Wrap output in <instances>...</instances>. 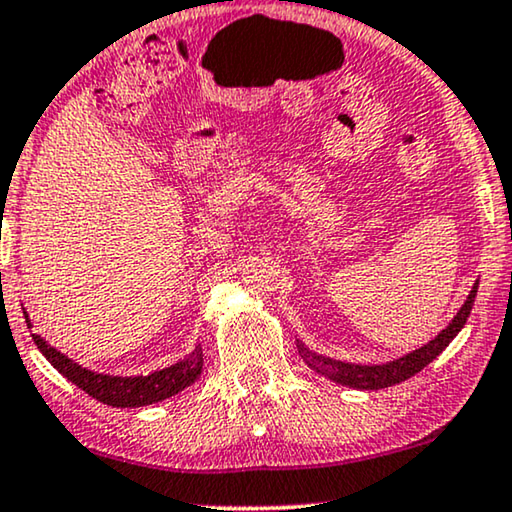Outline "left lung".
<instances>
[{
  "instance_id": "obj_1",
  "label": "left lung",
  "mask_w": 512,
  "mask_h": 512,
  "mask_svg": "<svg viewBox=\"0 0 512 512\" xmlns=\"http://www.w3.org/2000/svg\"><path fill=\"white\" fill-rule=\"evenodd\" d=\"M475 295H478V281H475L473 290H470V295L466 297V302L461 304V309L456 311L452 323H449L442 332H438V337L431 339V342L424 344L417 351L405 353L403 358L391 360V363H381V365L344 363V360L320 356V353L311 351L309 346H304L299 339H297V351H299V356H302L304 363L311 367V370H316L320 377L335 381V384L360 388V391H379V388L395 386V384H400V381L410 379L417 372L424 370L428 363H433V360L447 349L449 342H452V339L461 332V327L466 325L470 309H473Z\"/></svg>"
}]
</instances>
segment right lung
<instances>
[{"mask_svg":"<svg viewBox=\"0 0 512 512\" xmlns=\"http://www.w3.org/2000/svg\"><path fill=\"white\" fill-rule=\"evenodd\" d=\"M25 313V323L30 327V318ZM37 349L44 353V358L63 374L65 379H70L72 384H77L81 391H86L91 398L100 400V403L112 405V407H145L152 403H161V400L170 398V395L180 393L182 388L192 386L196 379L201 377L203 370V351L201 346L189 353L187 358H182L180 363L163 367L147 377H114V374H100L88 370L74 363L72 358H67L65 353L53 349L49 342H44L39 335H32Z\"/></svg>","mask_w":512,"mask_h":512,"instance_id":"1","label":"right lung"}]
</instances>
